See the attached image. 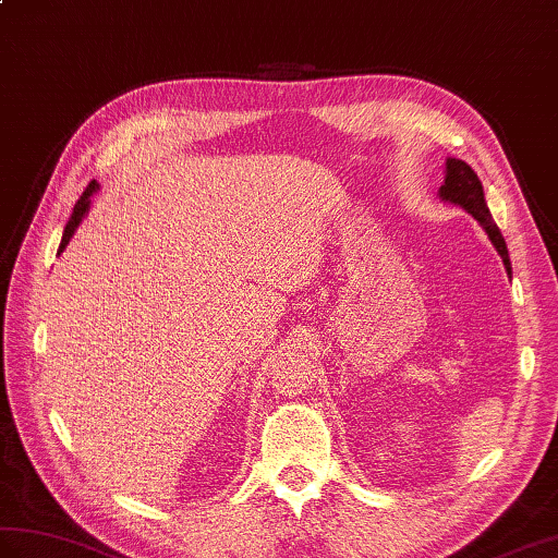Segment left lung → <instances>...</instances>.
<instances>
[{
    "instance_id": "1",
    "label": "left lung",
    "mask_w": 558,
    "mask_h": 558,
    "mask_svg": "<svg viewBox=\"0 0 558 558\" xmlns=\"http://www.w3.org/2000/svg\"><path fill=\"white\" fill-rule=\"evenodd\" d=\"M439 197H442L445 202L463 206V209L469 211L477 220V223L485 228L492 244H495L499 256H501L504 266H507V274L511 276V262H509L507 242H504L497 223L492 220V214H489L487 204H485L483 183L477 180L475 171L469 163L459 161V159H447V163H445V185L439 187Z\"/></svg>"
}]
</instances>
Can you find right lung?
Instances as JSON below:
<instances>
[{
    "mask_svg": "<svg viewBox=\"0 0 558 558\" xmlns=\"http://www.w3.org/2000/svg\"><path fill=\"white\" fill-rule=\"evenodd\" d=\"M97 187H99V185L93 180V183H89V185L85 187V192L81 194V199L75 202L73 214H71V218H69V223H66V228H63V238H61V244H59V252H57V254H61L63 250H66V244H69V240L73 238L75 228L81 226V220L85 218V214H87V209H89V197H93V194L97 192Z\"/></svg>",
    "mask_w": 558,
    "mask_h": 558,
    "instance_id": "add662e5",
    "label": "right lung"
}]
</instances>
